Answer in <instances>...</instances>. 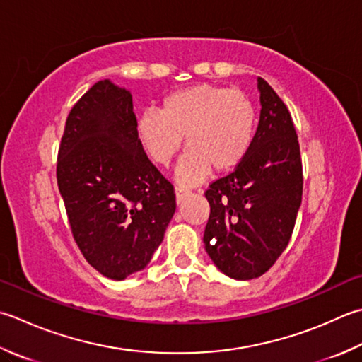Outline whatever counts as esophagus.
I'll return each instance as SVG.
<instances>
[{"label":"esophagus","instance_id":"34e87169","mask_svg":"<svg viewBox=\"0 0 362 362\" xmlns=\"http://www.w3.org/2000/svg\"><path fill=\"white\" fill-rule=\"evenodd\" d=\"M188 194H189V191H188V189L182 188V187H175V201H177V204L182 202V201H183V197L188 196Z\"/></svg>","mask_w":362,"mask_h":362}]
</instances>
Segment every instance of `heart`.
Listing matches in <instances>:
<instances>
[{
    "instance_id": "heart-1",
    "label": "heart",
    "mask_w": 362,
    "mask_h": 362,
    "mask_svg": "<svg viewBox=\"0 0 362 362\" xmlns=\"http://www.w3.org/2000/svg\"><path fill=\"white\" fill-rule=\"evenodd\" d=\"M256 124V106L246 92L201 83L166 95L160 112H143L136 133L148 158L163 168L171 165L185 136L188 151L177 179L194 185L211 168H235L250 151Z\"/></svg>"
}]
</instances>
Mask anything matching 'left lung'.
I'll use <instances>...</instances> for the list:
<instances>
[{
	"label": "left lung",
	"instance_id": "8db88e82",
	"mask_svg": "<svg viewBox=\"0 0 362 362\" xmlns=\"http://www.w3.org/2000/svg\"><path fill=\"white\" fill-rule=\"evenodd\" d=\"M260 120L252 144L232 173L205 189L210 216L205 251L229 278H259L292 237L303 196V163L286 103L259 78Z\"/></svg>",
	"mask_w": 362,
	"mask_h": 362
}]
</instances>
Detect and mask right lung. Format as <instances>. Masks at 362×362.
<instances>
[{
  "label": "right lung",
  "mask_w": 362,
  "mask_h": 362,
  "mask_svg": "<svg viewBox=\"0 0 362 362\" xmlns=\"http://www.w3.org/2000/svg\"><path fill=\"white\" fill-rule=\"evenodd\" d=\"M129 90L95 83L66 119L56 179L83 257L110 279L143 270L175 211L173 183L147 158Z\"/></svg>",
  "instance_id": "obj_1"
}]
</instances>
